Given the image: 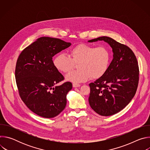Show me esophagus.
I'll list each match as a JSON object with an SVG mask.
<instances>
[{
  "label": "esophagus",
  "instance_id": "esophagus-1",
  "mask_svg": "<svg viewBox=\"0 0 150 150\" xmlns=\"http://www.w3.org/2000/svg\"><path fill=\"white\" fill-rule=\"evenodd\" d=\"M72 85H73V87H74V88H75V87H79L81 86L80 84L77 83H74L72 84Z\"/></svg>",
  "mask_w": 150,
  "mask_h": 150
}]
</instances>
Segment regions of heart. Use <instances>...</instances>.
I'll list each match as a JSON object with an SVG mask.
<instances>
[{"mask_svg":"<svg viewBox=\"0 0 150 150\" xmlns=\"http://www.w3.org/2000/svg\"><path fill=\"white\" fill-rule=\"evenodd\" d=\"M111 59L110 52L104 46H94L81 43L70 50V56L58 54L53 60L56 69L63 73L70 72L78 64V70L74 71L66 76L69 81L83 82L91 77L96 79L102 77L108 71Z\"/></svg>","mask_w":150,"mask_h":150,"instance_id":"obj_1","label":"heart"}]
</instances>
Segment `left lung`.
Segmentation results:
<instances>
[{
  "mask_svg": "<svg viewBox=\"0 0 150 150\" xmlns=\"http://www.w3.org/2000/svg\"><path fill=\"white\" fill-rule=\"evenodd\" d=\"M98 40L110 46L113 59L106 73L89 84L88 101L97 113L109 116L124 109L134 97L139 82V67L134 53L128 46L105 36L88 42Z\"/></svg>",
  "mask_w": 150,
  "mask_h": 150,
  "instance_id": "1",
  "label": "left lung"
}]
</instances>
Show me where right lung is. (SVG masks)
<instances>
[{
  "instance_id": "1",
  "label": "right lung",
  "mask_w": 150,
  "mask_h": 150,
  "mask_svg": "<svg viewBox=\"0 0 150 150\" xmlns=\"http://www.w3.org/2000/svg\"><path fill=\"white\" fill-rule=\"evenodd\" d=\"M71 45L59 38L42 37L19 54L15 67L19 95L27 108L36 115L52 118L67 105V94L72 89L70 82L56 84L64 76L54 66L52 57Z\"/></svg>"
}]
</instances>
